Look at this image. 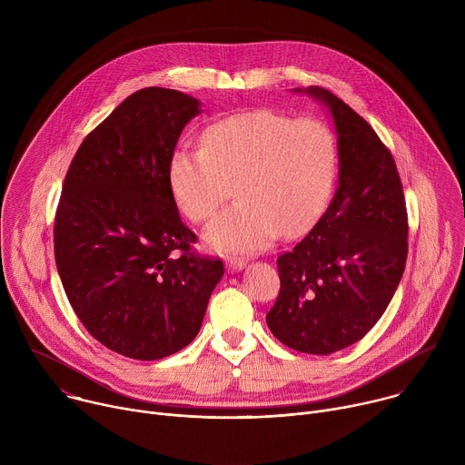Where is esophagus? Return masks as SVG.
Here are the masks:
<instances>
[{"label": "esophagus", "mask_w": 465, "mask_h": 465, "mask_svg": "<svg viewBox=\"0 0 465 465\" xmlns=\"http://www.w3.org/2000/svg\"><path fill=\"white\" fill-rule=\"evenodd\" d=\"M226 264H228L230 272H241V271L246 269V262L242 259H237V257H230Z\"/></svg>", "instance_id": "obj_1"}]
</instances>
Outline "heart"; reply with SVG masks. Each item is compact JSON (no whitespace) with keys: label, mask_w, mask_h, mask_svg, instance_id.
Here are the masks:
<instances>
[{"label":"heart","mask_w":465,"mask_h":465,"mask_svg":"<svg viewBox=\"0 0 465 465\" xmlns=\"http://www.w3.org/2000/svg\"><path fill=\"white\" fill-rule=\"evenodd\" d=\"M204 147L180 143L169 158L176 206L194 223L208 221L232 194L237 201L206 230L212 246L253 253L280 233L305 232L323 212L337 169L331 130L316 119H294L259 108L215 121Z\"/></svg>","instance_id":"heart-1"}]
</instances>
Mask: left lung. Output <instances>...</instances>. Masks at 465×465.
<instances>
[{
  "instance_id": "obj_1",
  "label": "left lung",
  "mask_w": 465,
  "mask_h": 465,
  "mask_svg": "<svg viewBox=\"0 0 465 465\" xmlns=\"http://www.w3.org/2000/svg\"><path fill=\"white\" fill-rule=\"evenodd\" d=\"M327 108L337 132L339 187L325 213L278 257L282 289L267 314L272 335L311 355L359 342L386 311L407 262L400 173L375 130L342 99L296 88Z\"/></svg>"
}]
</instances>
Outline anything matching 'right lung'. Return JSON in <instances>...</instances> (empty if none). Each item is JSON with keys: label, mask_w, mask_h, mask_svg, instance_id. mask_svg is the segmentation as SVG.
<instances>
[{"label": "right lung", "mask_w": 465, "mask_h": 465, "mask_svg": "<svg viewBox=\"0 0 465 465\" xmlns=\"http://www.w3.org/2000/svg\"><path fill=\"white\" fill-rule=\"evenodd\" d=\"M201 101L167 88L126 97L81 143L54 217V261L75 314L108 350L169 357L201 331L224 267L191 252L169 158Z\"/></svg>", "instance_id": "obj_1"}]
</instances>
